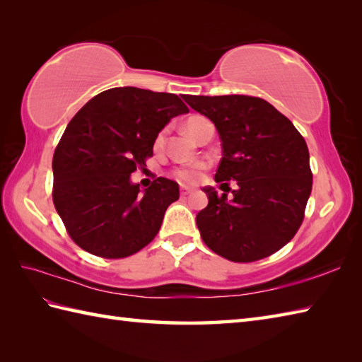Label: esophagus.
<instances>
[{"label":"esophagus","instance_id":"1","mask_svg":"<svg viewBox=\"0 0 362 362\" xmlns=\"http://www.w3.org/2000/svg\"><path fill=\"white\" fill-rule=\"evenodd\" d=\"M192 194V189L189 187H181V197H187Z\"/></svg>","mask_w":362,"mask_h":362}]
</instances>
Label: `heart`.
Returning <instances> with one entry per match:
<instances>
[{"label":"heart","mask_w":362,"mask_h":362,"mask_svg":"<svg viewBox=\"0 0 362 362\" xmlns=\"http://www.w3.org/2000/svg\"><path fill=\"white\" fill-rule=\"evenodd\" d=\"M204 122H207V120L203 117H190L187 120L186 130L192 136V138H195L198 127ZM158 142H163V134L158 138ZM202 173H203V164H190V165H184V167L176 168L175 178L184 184H192L202 178Z\"/></svg>","instance_id":"b5f03b06"}]
</instances>
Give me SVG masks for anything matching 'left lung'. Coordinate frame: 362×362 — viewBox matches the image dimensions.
Masks as SVG:
<instances>
[{"mask_svg":"<svg viewBox=\"0 0 362 362\" xmlns=\"http://www.w3.org/2000/svg\"><path fill=\"white\" fill-rule=\"evenodd\" d=\"M190 108L212 120L221 141L215 181L203 187L209 203L197 215L203 242L230 262H255L296 235L311 194L307 142L269 102L251 95H184ZM223 190V189H221Z\"/></svg>","mask_w":362,"mask_h":362,"instance_id":"1","label":"left lung"}]
</instances>
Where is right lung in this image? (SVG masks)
Returning a JSON list of instances; mask_svg holds the SVG:
<instances>
[{
  "instance_id": "obj_1",
  "label": "right lung",
  "mask_w": 362,
  "mask_h": 362,
  "mask_svg": "<svg viewBox=\"0 0 362 362\" xmlns=\"http://www.w3.org/2000/svg\"><path fill=\"white\" fill-rule=\"evenodd\" d=\"M186 113L176 94L119 86L94 95L71 119L52 159V199L86 252L122 259L155 238L180 186L156 178L141 189L130 175L153 155L170 119Z\"/></svg>"
}]
</instances>
